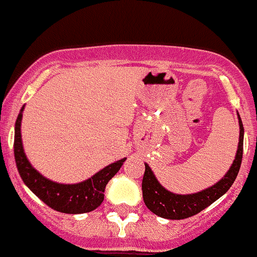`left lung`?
<instances>
[{
    "instance_id": "8db88e82",
    "label": "left lung",
    "mask_w": 257,
    "mask_h": 257,
    "mask_svg": "<svg viewBox=\"0 0 257 257\" xmlns=\"http://www.w3.org/2000/svg\"><path fill=\"white\" fill-rule=\"evenodd\" d=\"M239 126V146H237V151H236L232 166L225 174L224 178H221V180L200 192L188 195H178L170 192L158 182L149 164H145L146 170L143 180H142V192H143V200H145L146 207L158 216L171 219V220H180V219L194 216L208 206H211L213 202H216L220 196H223L235 182L236 176L239 174L241 158H243L244 127L240 116Z\"/></svg>"
}]
</instances>
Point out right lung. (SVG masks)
<instances>
[{
    "mask_svg": "<svg viewBox=\"0 0 257 257\" xmlns=\"http://www.w3.org/2000/svg\"><path fill=\"white\" fill-rule=\"evenodd\" d=\"M22 111L24 107L18 114L16 128H14V158L24 183L45 204L58 212L85 213L98 208L103 202L106 184L119 171L126 158L116 161L115 163L108 164L107 167H104L90 179L81 183L59 184L51 182L41 175L36 168H33L25 155L21 139Z\"/></svg>",
    "mask_w": 257,
    "mask_h": 257,
    "instance_id": "1",
    "label": "right lung"
}]
</instances>
